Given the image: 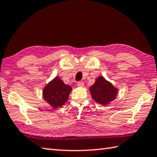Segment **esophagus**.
<instances>
[{
	"label": "esophagus",
	"instance_id": "obj_1",
	"mask_svg": "<svg viewBox=\"0 0 157 157\" xmlns=\"http://www.w3.org/2000/svg\"><path fill=\"white\" fill-rule=\"evenodd\" d=\"M77 85L79 86V87H83V86H84V83L83 82H78V83H77Z\"/></svg>",
	"mask_w": 157,
	"mask_h": 157
}]
</instances>
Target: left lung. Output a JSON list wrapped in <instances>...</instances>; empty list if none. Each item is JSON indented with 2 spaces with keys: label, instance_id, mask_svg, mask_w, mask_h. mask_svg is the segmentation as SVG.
Masks as SVG:
<instances>
[{
  "label": "left lung",
  "instance_id": "left-lung-1",
  "mask_svg": "<svg viewBox=\"0 0 157 157\" xmlns=\"http://www.w3.org/2000/svg\"><path fill=\"white\" fill-rule=\"evenodd\" d=\"M117 91L118 90L102 76L98 77L94 84L90 88L92 98L102 105H108L115 99Z\"/></svg>",
  "mask_w": 157,
  "mask_h": 157
}]
</instances>
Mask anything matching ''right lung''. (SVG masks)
<instances>
[{
    "label": "right lung",
    "mask_w": 157,
    "mask_h": 157,
    "mask_svg": "<svg viewBox=\"0 0 157 157\" xmlns=\"http://www.w3.org/2000/svg\"><path fill=\"white\" fill-rule=\"evenodd\" d=\"M72 88L56 76L43 90V98L53 109L61 106L67 101Z\"/></svg>",
    "instance_id": "1"
}]
</instances>
